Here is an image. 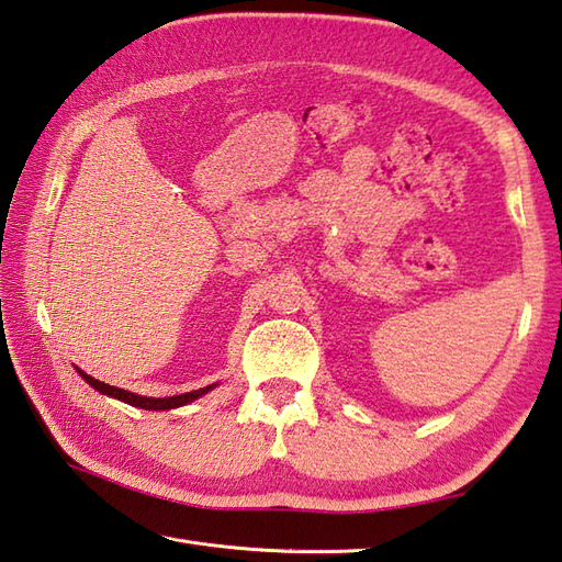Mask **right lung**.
I'll use <instances>...</instances> for the list:
<instances>
[{"label":"right lung","mask_w":562,"mask_h":562,"mask_svg":"<svg viewBox=\"0 0 562 562\" xmlns=\"http://www.w3.org/2000/svg\"><path fill=\"white\" fill-rule=\"evenodd\" d=\"M77 373L85 378V381L94 387V391H99L101 395H109V397H116L121 400V403H128L133 407H140V409H175V407H181V405H189L193 403V400H199L201 395L211 393L213 385H205V387H199V391H191V393H181V395H171V397H147V395H137V393H131V391H123V387H113L109 383H101L97 381V378H91L89 373H85L82 369H77Z\"/></svg>","instance_id":"1"}]
</instances>
